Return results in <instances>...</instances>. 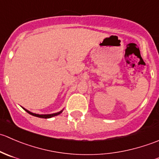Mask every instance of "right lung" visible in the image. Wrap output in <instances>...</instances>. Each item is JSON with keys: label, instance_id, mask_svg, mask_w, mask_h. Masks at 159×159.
Returning a JSON list of instances; mask_svg holds the SVG:
<instances>
[{"label": "right lung", "instance_id": "add662e5", "mask_svg": "<svg viewBox=\"0 0 159 159\" xmlns=\"http://www.w3.org/2000/svg\"><path fill=\"white\" fill-rule=\"evenodd\" d=\"M25 109V108H24ZM26 111L27 112H28V114H30V115H33V116H35V117H38V118H51V117H54V116H56V115H58L59 114H61L62 112V111H61L57 112V113H54V114H51V115H38V114H34V113H32V112L29 111L25 109Z\"/></svg>", "mask_w": 159, "mask_h": 159}]
</instances>
